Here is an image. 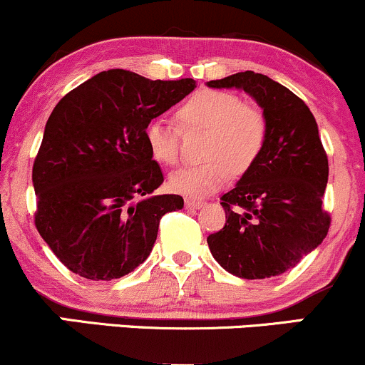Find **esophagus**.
<instances>
[{
	"label": "esophagus",
	"instance_id": "34e87169",
	"mask_svg": "<svg viewBox=\"0 0 365 365\" xmlns=\"http://www.w3.org/2000/svg\"><path fill=\"white\" fill-rule=\"evenodd\" d=\"M202 200H197V199H185V206L188 209H199L200 206H202Z\"/></svg>",
	"mask_w": 365,
	"mask_h": 365
}]
</instances>
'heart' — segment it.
<instances>
[{
  "label": "heart",
  "mask_w": 365,
  "mask_h": 365,
  "mask_svg": "<svg viewBox=\"0 0 365 365\" xmlns=\"http://www.w3.org/2000/svg\"><path fill=\"white\" fill-rule=\"evenodd\" d=\"M180 127L185 132H206L200 165L187 166L170 177V187L180 194L204 197L220 190L230 175H242L261 156L267 123L259 108L244 104L226 91H199L180 106ZM150 156L171 166L180 156V130L165 120H153L145 128Z\"/></svg>",
  "instance_id": "b5f03b06"
}]
</instances>
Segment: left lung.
I'll return each mask as SVG.
<instances>
[{"instance_id":"obj_1","label":"left lung","mask_w":365,"mask_h":365,"mask_svg":"<svg viewBox=\"0 0 365 365\" xmlns=\"http://www.w3.org/2000/svg\"><path fill=\"white\" fill-rule=\"evenodd\" d=\"M207 86L245 91L267 123L261 156L221 197L226 223L207 237L209 250L238 278L283 274L324 240L331 223L322 209L328 156L316 118L302 99L262 73L247 70Z\"/></svg>"}]
</instances>
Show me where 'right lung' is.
<instances>
[{
  "instance_id": "1",
  "label": "right lung",
  "mask_w": 365,
  "mask_h": 365,
  "mask_svg": "<svg viewBox=\"0 0 365 365\" xmlns=\"http://www.w3.org/2000/svg\"><path fill=\"white\" fill-rule=\"evenodd\" d=\"M194 89V78L116 68L54 106L32 168L36 228L72 273L92 282L132 273L149 257L161 217L183 207L180 195L154 194L165 178L145 128Z\"/></svg>"
}]
</instances>
